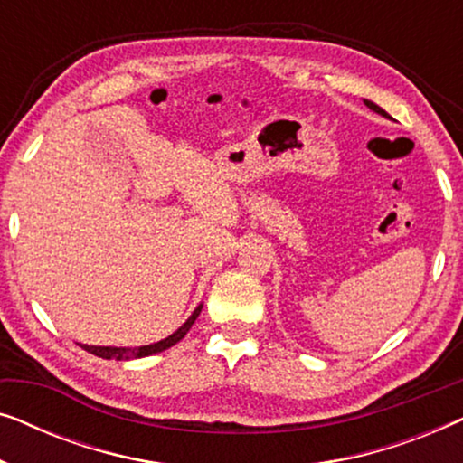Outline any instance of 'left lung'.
I'll use <instances>...</instances> for the list:
<instances>
[{
    "instance_id": "1",
    "label": "left lung",
    "mask_w": 463,
    "mask_h": 463,
    "mask_svg": "<svg viewBox=\"0 0 463 463\" xmlns=\"http://www.w3.org/2000/svg\"><path fill=\"white\" fill-rule=\"evenodd\" d=\"M364 105L366 107H369V109H373V111H375V113H379V116H383V118H390L388 116V113H385L383 109H382V107H379V105H375V103H373V100H364Z\"/></svg>"
}]
</instances>
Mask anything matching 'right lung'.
Returning a JSON list of instances; mask_svg holds the SVG:
<instances>
[{
	"label": "right lung",
	"mask_w": 463,
	"mask_h": 463,
	"mask_svg": "<svg viewBox=\"0 0 463 463\" xmlns=\"http://www.w3.org/2000/svg\"><path fill=\"white\" fill-rule=\"evenodd\" d=\"M202 312V306H198L194 309V314L189 316L185 325L181 328H176L173 335H168L166 339L157 341V344H151V345H141V347H111V345H81L86 352L94 354V356L99 358H105V360H130V358H143V356H151V354H157V352H164L168 350V347H173L175 344H179V341L185 337L189 328L195 322Z\"/></svg>",
	"instance_id": "add662e5"
}]
</instances>
